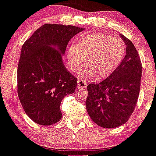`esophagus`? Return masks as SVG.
<instances>
[{
    "label": "esophagus",
    "instance_id": "esophagus-1",
    "mask_svg": "<svg viewBox=\"0 0 156 156\" xmlns=\"http://www.w3.org/2000/svg\"><path fill=\"white\" fill-rule=\"evenodd\" d=\"M87 86V83L85 82L84 80H77V88L81 89V88H84Z\"/></svg>",
    "mask_w": 156,
    "mask_h": 156
}]
</instances>
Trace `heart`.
I'll use <instances>...</instances> for the list:
<instances>
[{"label": "heart", "instance_id": "obj_1", "mask_svg": "<svg viewBox=\"0 0 156 156\" xmlns=\"http://www.w3.org/2000/svg\"><path fill=\"white\" fill-rule=\"evenodd\" d=\"M126 45L119 38L104 33H93L80 38L66 51L65 61L71 72L80 70L86 58L87 65L80 76L85 79L109 77L121 64Z\"/></svg>", "mask_w": 156, "mask_h": 156}]
</instances>
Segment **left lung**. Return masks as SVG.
I'll return each instance as SVG.
<instances>
[{"label":"left lung","instance_id":"left-lung-1","mask_svg":"<svg viewBox=\"0 0 156 156\" xmlns=\"http://www.w3.org/2000/svg\"><path fill=\"white\" fill-rule=\"evenodd\" d=\"M120 36L126 46L121 64L109 77L87 86V112L93 121L103 128L124 124L133 113L140 91L142 66L138 53L129 38Z\"/></svg>","mask_w":156,"mask_h":156}]
</instances>
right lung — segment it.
Returning <instances> with one entry per match:
<instances>
[{
    "mask_svg": "<svg viewBox=\"0 0 156 156\" xmlns=\"http://www.w3.org/2000/svg\"><path fill=\"white\" fill-rule=\"evenodd\" d=\"M84 28L46 24L23 44L18 66V95L35 123L54 124L62 118L60 104L75 91L77 79L65 68L62 56L70 39Z\"/></svg>",
    "mask_w": 156,
    "mask_h": 156,
    "instance_id": "1",
    "label": "right lung"
}]
</instances>
